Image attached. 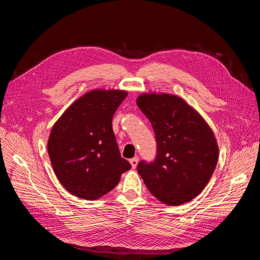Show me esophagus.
Returning a JSON list of instances; mask_svg holds the SVG:
<instances>
[{"label": "esophagus", "mask_w": 260, "mask_h": 260, "mask_svg": "<svg viewBox=\"0 0 260 260\" xmlns=\"http://www.w3.org/2000/svg\"><path fill=\"white\" fill-rule=\"evenodd\" d=\"M130 164H131L132 169H136L137 166H138V164H139V158H138V157H133L132 159H130Z\"/></svg>", "instance_id": "34e87169"}]
</instances>
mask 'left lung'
I'll return each instance as SVG.
<instances>
[{
    "mask_svg": "<svg viewBox=\"0 0 260 260\" xmlns=\"http://www.w3.org/2000/svg\"><path fill=\"white\" fill-rule=\"evenodd\" d=\"M137 104L151 121L157 142L153 162L138 165L148 191L169 206L192 201L214 174L219 148L205 119L174 94L143 93Z\"/></svg>",
    "mask_w": 260,
    "mask_h": 260,
    "instance_id": "obj_1",
    "label": "left lung"
}]
</instances>
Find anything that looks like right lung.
Returning a JSON list of instances; mask_svg holds the SVG:
<instances>
[{
  "label": "right lung",
  "instance_id": "add662e5",
  "mask_svg": "<svg viewBox=\"0 0 260 260\" xmlns=\"http://www.w3.org/2000/svg\"><path fill=\"white\" fill-rule=\"evenodd\" d=\"M127 95L123 90L86 92L53 125L48 141L52 167L61 185L77 198H102L131 168L120 155L112 125Z\"/></svg>",
  "mask_w": 260,
  "mask_h": 260
}]
</instances>
